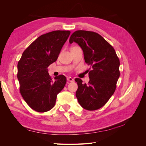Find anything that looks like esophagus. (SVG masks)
Masks as SVG:
<instances>
[{
    "label": "esophagus",
    "instance_id": "obj_1",
    "mask_svg": "<svg viewBox=\"0 0 146 146\" xmlns=\"http://www.w3.org/2000/svg\"><path fill=\"white\" fill-rule=\"evenodd\" d=\"M67 81L68 82H74V79L72 78V77H68L67 78Z\"/></svg>",
    "mask_w": 146,
    "mask_h": 146
}]
</instances>
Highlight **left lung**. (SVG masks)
I'll list each match as a JSON object with an SVG mask.
<instances>
[{"instance_id":"obj_1","label":"left lung","mask_w":146,"mask_h":146,"mask_svg":"<svg viewBox=\"0 0 146 146\" xmlns=\"http://www.w3.org/2000/svg\"><path fill=\"white\" fill-rule=\"evenodd\" d=\"M77 43L83 50L85 62L91 66L88 84L76 78L78 102L85 110L93 111L102 107L114 94L120 76V61L114 48L98 33L77 30L69 42Z\"/></svg>"}]
</instances>
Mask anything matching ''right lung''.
I'll return each mask as SVG.
<instances>
[{
    "instance_id": "1",
    "label": "right lung",
    "mask_w": 146,
    "mask_h": 146,
    "mask_svg": "<svg viewBox=\"0 0 146 146\" xmlns=\"http://www.w3.org/2000/svg\"><path fill=\"white\" fill-rule=\"evenodd\" d=\"M70 33L68 30H55L41 35L24 51L17 63L20 92L35 111L50 110L55 106L57 94L66 85L63 75L52 80L47 68L56 61Z\"/></svg>"
}]
</instances>
